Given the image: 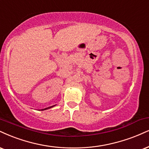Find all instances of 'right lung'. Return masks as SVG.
<instances>
[{
  "mask_svg": "<svg viewBox=\"0 0 149 149\" xmlns=\"http://www.w3.org/2000/svg\"><path fill=\"white\" fill-rule=\"evenodd\" d=\"M53 106H54V105H53ZM53 106H51V107H47V108H45V109H42V110H47V109L51 108V107H53Z\"/></svg>",
  "mask_w": 149,
  "mask_h": 149,
  "instance_id": "add662e5",
  "label": "right lung"
}]
</instances>
